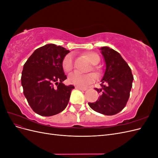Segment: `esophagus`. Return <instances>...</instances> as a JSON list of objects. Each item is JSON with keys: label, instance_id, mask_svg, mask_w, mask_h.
I'll return each mask as SVG.
<instances>
[{"label": "esophagus", "instance_id": "esophagus-1", "mask_svg": "<svg viewBox=\"0 0 158 158\" xmlns=\"http://www.w3.org/2000/svg\"><path fill=\"white\" fill-rule=\"evenodd\" d=\"M76 89H78L82 90V91H85V90H87V88H83V87H78V86H76Z\"/></svg>", "mask_w": 158, "mask_h": 158}]
</instances>
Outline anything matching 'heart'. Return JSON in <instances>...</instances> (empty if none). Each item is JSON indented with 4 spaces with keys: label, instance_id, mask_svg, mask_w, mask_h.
Listing matches in <instances>:
<instances>
[{
    "label": "heart",
    "instance_id": "b5f03b06",
    "mask_svg": "<svg viewBox=\"0 0 158 158\" xmlns=\"http://www.w3.org/2000/svg\"><path fill=\"white\" fill-rule=\"evenodd\" d=\"M85 55L88 56L90 63L92 64H96L99 62V56L95 52H87L85 53ZM62 66H63L64 70L67 73L73 70L74 66L73 54L69 53L64 56L63 61H62ZM96 79V75L93 73L82 74L74 72V73L70 74L68 76V81L69 83L82 87H84L85 85L94 82Z\"/></svg>",
    "mask_w": 158,
    "mask_h": 158
}]
</instances>
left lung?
I'll list each match as a JSON object with an SVG mask.
<instances>
[{
    "label": "left lung",
    "mask_w": 158,
    "mask_h": 158,
    "mask_svg": "<svg viewBox=\"0 0 158 158\" xmlns=\"http://www.w3.org/2000/svg\"><path fill=\"white\" fill-rule=\"evenodd\" d=\"M100 50L106 69L100 84L102 88L95 89L101 95L96 102L88 105L98 113L113 115L126 106L134 78L131 68L117 51L108 47H103Z\"/></svg>",
    "instance_id": "left-lung-1"
}]
</instances>
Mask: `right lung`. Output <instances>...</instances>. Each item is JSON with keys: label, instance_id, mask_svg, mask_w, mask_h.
<instances>
[{"label": "right lung", "instance_id": "1", "mask_svg": "<svg viewBox=\"0 0 158 158\" xmlns=\"http://www.w3.org/2000/svg\"><path fill=\"white\" fill-rule=\"evenodd\" d=\"M70 51L47 44L37 49L23 65L21 82L23 94L33 111L49 117L63 111L69 103L73 85L66 79L62 61Z\"/></svg>", "mask_w": 158, "mask_h": 158}]
</instances>
